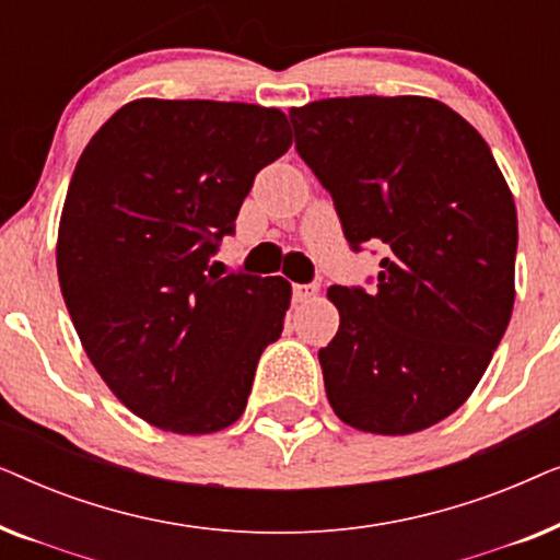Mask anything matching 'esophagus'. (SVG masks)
Returning a JSON list of instances; mask_svg holds the SVG:
<instances>
[{"instance_id":"1","label":"esophagus","mask_w":560,"mask_h":560,"mask_svg":"<svg viewBox=\"0 0 560 560\" xmlns=\"http://www.w3.org/2000/svg\"><path fill=\"white\" fill-rule=\"evenodd\" d=\"M318 295V285H293L295 303H308Z\"/></svg>"}]
</instances>
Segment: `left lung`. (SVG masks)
<instances>
[{
    "label": "left lung",
    "instance_id": "1",
    "mask_svg": "<svg viewBox=\"0 0 560 560\" xmlns=\"http://www.w3.org/2000/svg\"><path fill=\"white\" fill-rule=\"evenodd\" d=\"M290 121L351 249H385L372 293H326L339 308L318 351L328 402L357 431H425L469 400L508 331L512 190L485 137L435 98H320Z\"/></svg>",
    "mask_w": 560,
    "mask_h": 560
}]
</instances>
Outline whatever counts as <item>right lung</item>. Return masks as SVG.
<instances>
[{
  "instance_id": "right-lung-1",
  "label": "right lung",
  "mask_w": 560,
  "mask_h": 560,
  "mask_svg": "<svg viewBox=\"0 0 560 560\" xmlns=\"http://www.w3.org/2000/svg\"><path fill=\"white\" fill-rule=\"evenodd\" d=\"M293 135L275 106L135 98L75 163L58 226V280L106 387L160 431L240 420L290 308L285 278L213 272L255 175Z\"/></svg>"
}]
</instances>
